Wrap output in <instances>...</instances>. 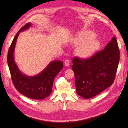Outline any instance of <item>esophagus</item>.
I'll return each instance as SVG.
<instances>
[{
	"label": "esophagus",
	"instance_id": "1",
	"mask_svg": "<svg viewBox=\"0 0 128 128\" xmlns=\"http://www.w3.org/2000/svg\"><path fill=\"white\" fill-rule=\"evenodd\" d=\"M64 63H65V65H66V66H69V64H70V61L68 59H66V60H65Z\"/></svg>",
	"mask_w": 128,
	"mask_h": 128
}]
</instances>
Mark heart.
Masks as SVG:
<instances>
[{
  "mask_svg": "<svg viewBox=\"0 0 128 128\" xmlns=\"http://www.w3.org/2000/svg\"><path fill=\"white\" fill-rule=\"evenodd\" d=\"M96 34L90 30L80 32L74 37L72 42L75 45L79 46L78 48V55L82 58H88L96 52L100 46L98 40L94 38Z\"/></svg>",
  "mask_w": 128,
  "mask_h": 128,
  "instance_id": "1",
  "label": "heart"
}]
</instances>
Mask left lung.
I'll list each match as a JSON object with an SVG mask.
<instances>
[{"mask_svg":"<svg viewBox=\"0 0 128 128\" xmlns=\"http://www.w3.org/2000/svg\"><path fill=\"white\" fill-rule=\"evenodd\" d=\"M119 50L113 37L104 50L88 59L74 57L72 68L77 94L84 98L96 96L112 85L119 62Z\"/></svg>","mask_w":128,"mask_h":128,"instance_id":"1","label":"left lung"}]
</instances>
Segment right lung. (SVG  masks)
<instances>
[{
  "mask_svg": "<svg viewBox=\"0 0 128 128\" xmlns=\"http://www.w3.org/2000/svg\"><path fill=\"white\" fill-rule=\"evenodd\" d=\"M31 26V23L26 24L16 34L8 50L7 61L16 89L30 98L42 100L50 96L52 92L54 79L63 68V63L60 60L52 62L41 72L34 76L24 75L20 71L14 61V52L19 33L29 28Z\"/></svg>",
  "mask_w": 128,
  "mask_h": 128,
  "instance_id": "obj_1",
  "label": "right lung"
}]
</instances>
